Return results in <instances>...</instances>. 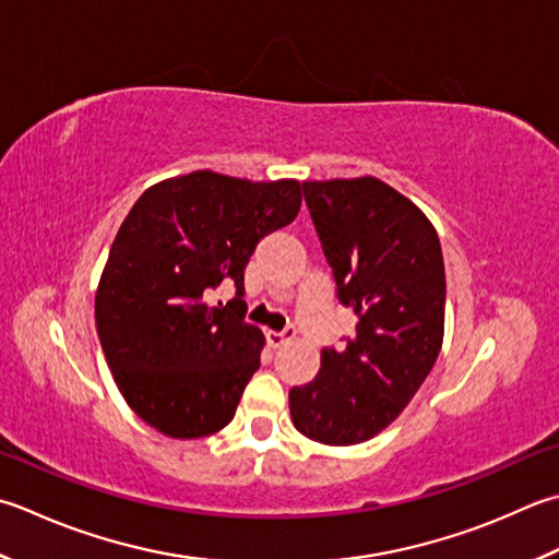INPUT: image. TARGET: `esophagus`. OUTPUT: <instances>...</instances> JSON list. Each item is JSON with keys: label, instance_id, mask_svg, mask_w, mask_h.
<instances>
[{"label": "esophagus", "instance_id": "esophagus-1", "mask_svg": "<svg viewBox=\"0 0 559 559\" xmlns=\"http://www.w3.org/2000/svg\"><path fill=\"white\" fill-rule=\"evenodd\" d=\"M293 336H295V330H293V326H286V330H283V332H266V342H269V346L278 348L283 344H288Z\"/></svg>", "mask_w": 559, "mask_h": 559}]
</instances>
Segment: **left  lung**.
<instances>
[{
  "label": "left lung",
  "instance_id": "obj_1",
  "mask_svg": "<svg viewBox=\"0 0 559 559\" xmlns=\"http://www.w3.org/2000/svg\"><path fill=\"white\" fill-rule=\"evenodd\" d=\"M305 203L356 332L322 348L320 373L293 388L295 429L326 445L373 439L431 373L443 344L441 242L417 205L376 177L305 181Z\"/></svg>",
  "mask_w": 559,
  "mask_h": 559
}]
</instances>
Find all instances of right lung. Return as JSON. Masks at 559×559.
<instances>
[{
    "label": "right lung",
    "instance_id": "obj_1",
    "mask_svg": "<svg viewBox=\"0 0 559 559\" xmlns=\"http://www.w3.org/2000/svg\"><path fill=\"white\" fill-rule=\"evenodd\" d=\"M302 183L215 171L164 179L140 195L108 251L96 332L120 395L171 439L233 421L264 334L245 322V269L266 235L295 221ZM221 282L227 306L210 305Z\"/></svg>",
    "mask_w": 559,
    "mask_h": 559
}]
</instances>
